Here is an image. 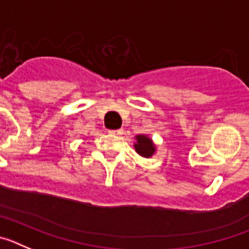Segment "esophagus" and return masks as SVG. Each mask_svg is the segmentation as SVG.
<instances>
[{
  "mask_svg": "<svg viewBox=\"0 0 249 249\" xmlns=\"http://www.w3.org/2000/svg\"><path fill=\"white\" fill-rule=\"evenodd\" d=\"M109 133H111V135L120 136V135H123V129L122 128H120V129H111V131H109Z\"/></svg>",
  "mask_w": 249,
  "mask_h": 249,
  "instance_id": "obj_1",
  "label": "esophagus"
}]
</instances>
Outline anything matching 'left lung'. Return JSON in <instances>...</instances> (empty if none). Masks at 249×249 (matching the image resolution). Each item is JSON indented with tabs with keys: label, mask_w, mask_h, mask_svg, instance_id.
<instances>
[{
	"label": "left lung",
	"mask_w": 249,
	"mask_h": 249,
	"mask_svg": "<svg viewBox=\"0 0 249 249\" xmlns=\"http://www.w3.org/2000/svg\"><path fill=\"white\" fill-rule=\"evenodd\" d=\"M136 143L135 146L136 152L141 157L149 158L156 153V144L153 143L152 138H149L146 135H137L136 136Z\"/></svg>",
	"instance_id": "obj_1"
}]
</instances>
